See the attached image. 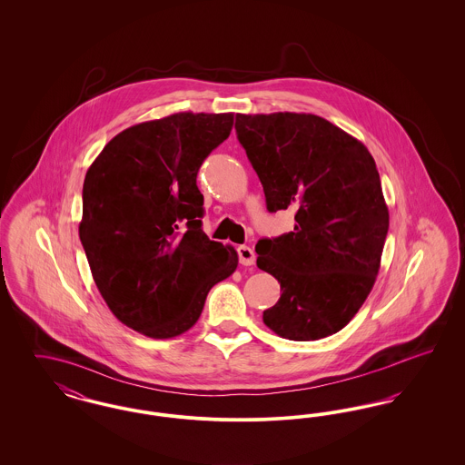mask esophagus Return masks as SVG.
<instances>
[{"instance_id": "34e87169", "label": "esophagus", "mask_w": 465, "mask_h": 465, "mask_svg": "<svg viewBox=\"0 0 465 465\" xmlns=\"http://www.w3.org/2000/svg\"><path fill=\"white\" fill-rule=\"evenodd\" d=\"M237 252H239V260H241V263H242L243 266L254 265L256 254H254V251H252L249 245L237 247Z\"/></svg>"}]
</instances>
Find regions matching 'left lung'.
<instances>
[{"instance_id": "left-lung-1", "label": "left lung", "mask_w": 465, "mask_h": 465, "mask_svg": "<svg viewBox=\"0 0 465 465\" xmlns=\"http://www.w3.org/2000/svg\"><path fill=\"white\" fill-rule=\"evenodd\" d=\"M235 131L266 209H291L296 222L292 232L256 243V265L282 291L263 322L294 341L340 331L373 289L389 232L373 156L317 114H237Z\"/></svg>"}]
</instances>
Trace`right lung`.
Masks as SVG:
<instances>
[{"label":"right lung","instance_id":"add662e5","mask_svg":"<svg viewBox=\"0 0 465 465\" xmlns=\"http://www.w3.org/2000/svg\"><path fill=\"white\" fill-rule=\"evenodd\" d=\"M233 113H176L114 135L84 181L80 241L114 317L150 338L188 331L207 292L239 265L202 230V162Z\"/></svg>","mask_w":465,"mask_h":465}]
</instances>
